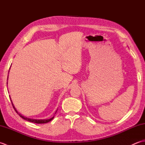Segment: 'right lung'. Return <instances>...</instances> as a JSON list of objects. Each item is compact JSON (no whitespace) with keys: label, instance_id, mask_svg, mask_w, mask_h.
Here are the masks:
<instances>
[{"label":"right lung","instance_id":"obj_1","mask_svg":"<svg viewBox=\"0 0 145 145\" xmlns=\"http://www.w3.org/2000/svg\"><path fill=\"white\" fill-rule=\"evenodd\" d=\"M11 102H12V100H11ZM12 106H13L15 111L18 113V115H19L21 117V118H22L24 120H27V121H29L30 122H33V123H47L50 121L51 120H53V118H54V117H52V118L48 119V120H33V119H30V118H25V117H24V116L20 115V113H18L17 112V111L16 110V109H15V108L14 107V105H13V103H12Z\"/></svg>","mask_w":145,"mask_h":145}]
</instances>
